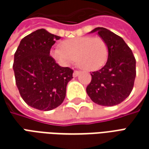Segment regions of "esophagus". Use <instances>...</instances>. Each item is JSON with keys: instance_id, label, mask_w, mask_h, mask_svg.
Masks as SVG:
<instances>
[{"instance_id": "obj_1", "label": "esophagus", "mask_w": 149, "mask_h": 149, "mask_svg": "<svg viewBox=\"0 0 149 149\" xmlns=\"http://www.w3.org/2000/svg\"><path fill=\"white\" fill-rule=\"evenodd\" d=\"M79 74H80V72L77 71V70H75L74 72H73V77H77Z\"/></svg>"}]
</instances>
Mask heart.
Instances as JSON below:
<instances>
[{
    "label": "heart",
    "mask_w": 149,
    "mask_h": 149,
    "mask_svg": "<svg viewBox=\"0 0 149 149\" xmlns=\"http://www.w3.org/2000/svg\"><path fill=\"white\" fill-rule=\"evenodd\" d=\"M51 55L62 66H68L76 61L86 71H96L106 63L109 49L105 40L100 37H75L65 40L62 47L56 45Z\"/></svg>",
    "instance_id": "heart-1"
}]
</instances>
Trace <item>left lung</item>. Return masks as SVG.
I'll return each instance as SVG.
<instances>
[{
  "label": "left lung",
  "mask_w": 149,
  "mask_h": 149,
  "mask_svg": "<svg viewBox=\"0 0 149 149\" xmlns=\"http://www.w3.org/2000/svg\"><path fill=\"white\" fill-rule=\"evenodd\" d=\"M97 32L109 49L108 61L103 68L91 73L92 80L86 88L88 97L94 103L102 106H113L130 95L136 78V59L131 49L119 37L105 28L98 27Z\"/></svg>",
  "instance_id": "8db88e82"
}]
</instances>
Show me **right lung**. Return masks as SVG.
<instances>
[{
    "mask_svg": "<svg viewBox=\"0 0 149 149\" xmlns=\"http://www.w3.org/2000/svg\"><path fill=\"white\" fill-rule=\"evenodd\" d=\"M60 38L44 29H38L21 40L15 52L16 84L24 102L34 109L49 111L65 100L73 70L61 67L49 55Z\"/></svg>",
    "mask_w": 149,
    "mask_h": 149,
    "instance_id": "add662e5",
    "label": "right lung"
}]
</instances>
